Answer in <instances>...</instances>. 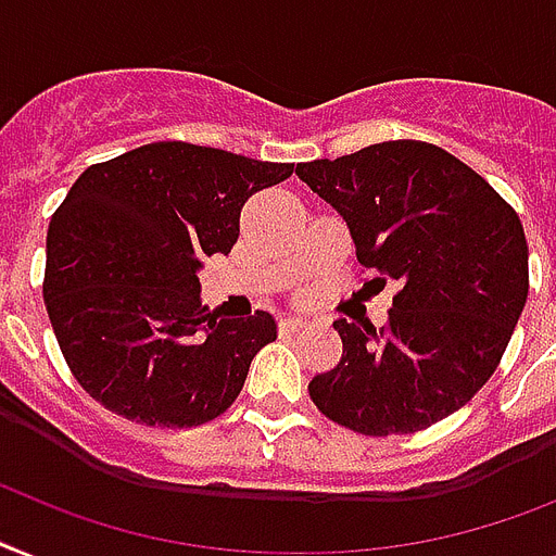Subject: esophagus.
<instances>
[{"instance_id": "34e87169", "label": "esophagus", "mask_w": 556, "mask_h": 556, "mask_svg": "<svg viewBox=\"0 0 556 556\" xmlns=\"http://www.w3.org/2000/svg\"><path fill=\"white\" fill-rule=\"evenodd\" d=\"M302 325H305V319L302 317H286V319H279V331L293 333V331H300Z\"/></svg>"}]
</instances>
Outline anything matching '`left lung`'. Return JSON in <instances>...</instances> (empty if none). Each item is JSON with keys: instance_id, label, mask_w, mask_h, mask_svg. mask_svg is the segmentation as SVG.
I'll use <instances>...</instances> for the list:
<instances>
[{"instance_id": "left-lung-1", "label": "left lung", "mask_w": 556, "mask_h": 556, "mask_svg": "<svg viewBox=\"0 0 556 556\" xmlns=\"http://www.w3.org/2000/svg\"><path fill=\"white\" fill-rule=\"evenodd\" d=\"M296 176L349 225L356 260L396 286L386 328L337 319L342 359L308 382L325 417L365 437L414 434L497 371L528 300L517 211L466 162L396 139Z\"/></svg>"}]
</instances>
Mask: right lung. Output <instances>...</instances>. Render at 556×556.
Wrapping results in <instances>:
<instances>
[{
    "label": "right lung",
    "instance_id": "obj_1",
    "mask_svg": "<svg viewBox=\"0 0 556 556\" xmlns=\"http://www.w3.org/2000/svg\"><path fill=\"white\" fill-rule=\"evenodd\" d=\"M291 174V162L151 142L76 179L48 225L42 291L67 368L97 403L162 428L231 408L277 319L207 311L202 260L228 254L248 197Z\"/></svg>",
    "mask_w": 556,
    "mask_h": 556
}]
</instances>
